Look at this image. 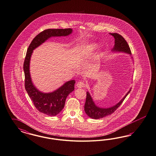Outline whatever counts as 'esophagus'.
<instances>
[{
  "instance_id": "esophagus-1",
  "label": "esophagus",
  "mask_w": 156,
  "mask_h": 156,
  "mask_svg": "<svg viewBox=\"0 0 156 156\" xmlns=\"http://www.w3.org/2000/svg\"><path fill=\"white\" fill-rule=\"evenodd\" d=\"M76 86L77 87H78V88L84 87H85V83L83 82L80 81V82H78L76 83Z\"/></svg>"
}]
</instances>
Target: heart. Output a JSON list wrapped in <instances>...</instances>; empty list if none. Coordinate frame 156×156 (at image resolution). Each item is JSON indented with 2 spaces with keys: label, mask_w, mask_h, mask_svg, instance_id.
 Masks as SVG:
<instances>
[{
  "label": "heart",
  "mask_w": 156,
  "mask_h": 156,
  "mask_svg": "<svg viewBox=\"0 0 156 156\" xmlns=\"http://www.w3.org/2000/svg\"><path fill=\"white\" fill-rule=\"evenodd\" d=\"M96 49V45H94V44H91V45H88V46L86 47V48L85 49V51H86V52L91 53L92 52H93Z\"/></svg>",
  "instance_id": "obj_1"
}]
</instances>
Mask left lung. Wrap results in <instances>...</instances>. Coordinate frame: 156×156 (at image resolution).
<instances>
[{
	"label": "left lung",
	"instance_id": "1",
	"mask_svg": "<svg viewBox=\"0 0 156 156\" xmlns=\"http://www.w3.org/2000/svg\"><path fill=\"white\" fill-rule=\"evenodd\" d=\"M110 34L112 35L115 38V45H114V47L112 49L113 52H124L126 54H129L130 55H131V50L129 47V44L120 34L116 33H110ZM131 90V89L129 90V91L126 93L125 96H124L123 98L118 103L113 105V107L107 108H100L97 106L94 102L90 93L88 91H87L86 101H85V104L84 107L85 112L89 117L94 119L102 118L107 116L108 115H111L122 104L124 100L129 94Z\"/></svg>",
	"mask_w": 156,
	"mask_h": 156
}]
</instances>
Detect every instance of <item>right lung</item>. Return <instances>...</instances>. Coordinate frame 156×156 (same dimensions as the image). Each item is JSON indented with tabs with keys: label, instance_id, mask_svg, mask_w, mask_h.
Masks as SVG:
<instances>
[{
	"label": "right lung",
	"instance_id": "obj_1",
	"mask_svg": "<svg viewBox=\"0 0 156 156\" xmlns=\"http://www.w3.org/2000/svg\"><path fill=\"white\" fill-rule=\"evenodd\" d=\"M73 32L72 29H49L37 35L30 44L23 63L25 73V87L34 107L41 113L55 116L61 112L65 107L66 99L74 90L75 80L66 82L56 90L43 93L34 86L30 74V60L33 51L52 37L67 36Z\"/></svg>",
	"mask_w": 156,
	"mask_h": 156
}]
</instances>
